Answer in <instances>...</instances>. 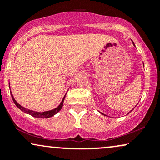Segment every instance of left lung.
Wrapping results in <instances>:
<instances>
[{
  "instance_id": "8db88e82",
  "label": "left lung",
  "mask_w": 160,
  "mask_h": 160,
  "mask_svg": "<svg viewBox=\"0 0 160 160\" xmlns=\"http://www.w3.org/2000/svg\"><path fill=\"white\" fill-rule=\"evenodd\" d=\"M132 43H133V45H134V46H135V43H134V42H133V41H132ZM132 110H133V109H132ZM131 111H129V112H128V113H130V112H131ZM100 113H101V112H100ZM102 113V114H103V115H104V113ZM128 113H127V114H128Z\"/></svg>"
}]
</instances>
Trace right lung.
I'll use <instances>...</instances> for the list:
<instances>
[{"instance_id":"add662e5","label":"right lung","mask_w":160,"mask_h":160,"mask_svg":"<svg viewBox=\"0 0 160 160\" xmlns=\"http://www.w3.org/2000/svg\"><path fill=\"white\" fill-rule=\"evenodd\" d=\"M9 86H10V82H9ZM10 94H11V96H12V100H13V102H14V103H15V104L16 105V107L19 108V109L21 110L22 111L25 112V113H28V114H30L31 116H32V117H37V118H49V117H52V116H54L55 114H56L57 113H58V112L61 111V109L62 108V106H63L64 100H65V96H64L63 99H62V101L61 102V103H60L59 105H58L57 108H54V109L50 110V111H43V112H37V111H32V110L26 109V108H24L22 105H20V104L18 103V102L15 100V98H14L13 95H12V92H10Z\"/></svg>"}]
</instances>
